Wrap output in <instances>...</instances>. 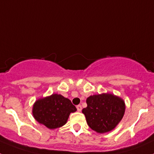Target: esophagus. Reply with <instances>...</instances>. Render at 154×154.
I'll return each mask as SVG.
<instances>
[{"label": "esophagus", "instance_id": "esophagus-1", "mask_svg": "<svg viewBox=\"0 0 154 154\" xmlns=\"http://www.w3.org/2000/svg\"><path fill=\"white\" fill-rule=\"evenodd\" d=\"M76 108H77V110H78L79 112H80V111H81L82 110V106L81 105H78V106H76Z\"/></svg>", "mask_w": 154, "mask_h": 154}]
</instances>
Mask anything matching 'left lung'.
<instances>
[{"label": "left lung", "instance_id": "obj_1", "mask_svg": "<svg viewBox=\"0 0 154 154\" xmlns=\"http://www.w3.org/2000/svg\"><path fill=\"white\" fill-rule=\"evenodd\" d=\"M87 107L82 109L92 130L103 133L113 130L125 112V103L112 94L94 95L87 98Z\"/></svg>", "mask_w": 154, "mask_h": 154}]
</instances>
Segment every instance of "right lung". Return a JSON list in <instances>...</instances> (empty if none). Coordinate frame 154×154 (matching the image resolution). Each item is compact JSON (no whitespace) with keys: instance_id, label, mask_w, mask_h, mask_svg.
Returning a JSON list of instances; mask_svg holds the SVG:
<instances>
[{"instance_id":"right-lung-1","label":"right lung","mask_w":154,"mask_h":154,"mask_svg":"<svg viewBox=\"0 0 154 154\" xmlns=\"http://www.w3.org/2000/svg\"><path fill=\"white\" fill-rule=\"evenodd\" d=\"M72 102L62 95L52 94L38 99L33 106V116L38 123L49 129H55L66 123L71 112L76 111Z\"/></svg>"}]
</instances>
